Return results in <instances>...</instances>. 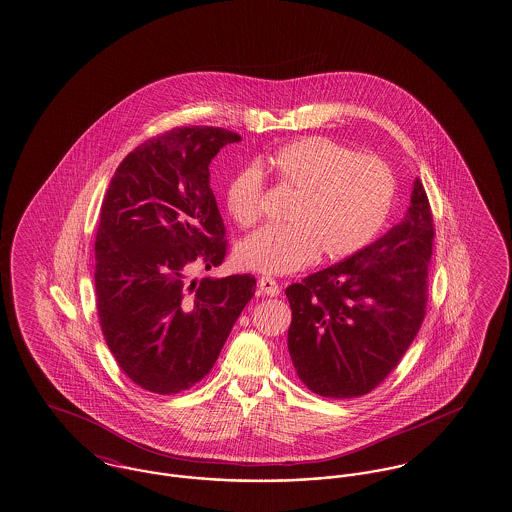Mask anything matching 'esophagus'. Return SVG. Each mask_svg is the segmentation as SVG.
<instances>
[{"label":"esophagus","instance_id":"34e87169","mask_svg":"<svg viewBox=\"0 0 512 512\" xmlns=\"http://www.w3.org/2000/svg\"><path fill=\"white\" fill-rule=\"evenodd\" d=\"M258 290L262 295H269V297H277L280 293V286L277 284V280L271 277H262L258 280Z\"/></svg>","mask_w":512,"mask_h":512}]
</instances>
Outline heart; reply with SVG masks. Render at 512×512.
Returning a JSON list of instances; mask_svg holds the SVG:
<instances>
[{
  "mask_svg": "<svg viewBox=\"0 0 512 512\" xmlns=\"http://www.w3.org/2000/svg\"><path fill=\"white\" fill-rule=\"evenodd\" d=\"M275 185L293 194L284 226H267L237 245V262L265 275H290L322 254L342 260L378 234L395 198L387 162L323 136L280 147L267 159ZM265 179L256 164L239 168L224 189L226 211L250 228L263 215Z\"/></svg>",
  "mask_w": 512,
  "mask_h": 512,
  "instance_id": "b5f03b06",
  "label": "heart"
}]
</instances>
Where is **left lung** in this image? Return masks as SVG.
Masks as SVG:
<instances>
[{
	"instance_id": "1",
	"label": "left lung",
	"mask_w": 512,
	"mask_h": 512,
	"mask_svg": "<svg viewBox=\"0 0 512 512\" xmlns=\"http://www.w3.org/2000/svg\"><path fill=\"white\" fill-rule=\"evenodd\" d=\"M434 235L432 207L415 179L400 224L286 288L292 307L288 350L312 393L368 395L395 370L423 325Z\"/></svg>"
}]
</instances>
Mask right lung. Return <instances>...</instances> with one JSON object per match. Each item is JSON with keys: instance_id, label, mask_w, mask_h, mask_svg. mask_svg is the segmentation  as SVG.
Masks as SVG:
<instances>
[{"instance_id": "obj_1", "label": "right lung", "mask_w": 512, "mask_h": 512, "mask_svg": "<svg viewBox=\"0 0 512 512\" xmlns=\"http://www.w3.org/2000/svg\"><path fill=\"white\" fill-rule=\"evenodd\" d=\"M241 136L176 127L131 151L110 181L95 237L104 340L138 387L177 395L204 380L243 308L252 275L192 280L219 267L228 239L209 162Z\"/></svg>"}]
</instances>
